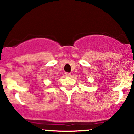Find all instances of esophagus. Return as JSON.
<instances>
[{
	"label": "esophagus",
	"instance_id": "obj_1",
	"mask_svg": "<svg viewBox=\"0 0 134 134\" xmlns=\"http://www.w3.org/2000/svg\"><path fill=\"white\" fill-rule=\"evenodd\" d=\"M65 75L67 76H71V73H68V72H66Z\"/></svg>",
	"mask_w": 134,
	"mask_h": 134
}]
</instances>
